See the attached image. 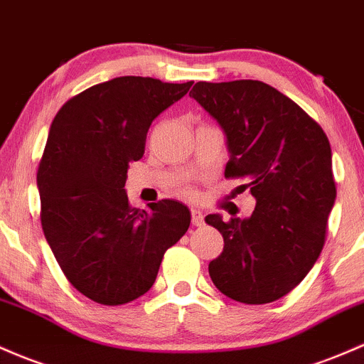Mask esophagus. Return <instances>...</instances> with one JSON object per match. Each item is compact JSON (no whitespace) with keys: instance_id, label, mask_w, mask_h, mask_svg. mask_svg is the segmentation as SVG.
Masks as SVG:
<instances>
[{"instance_id":"esophagus-1","label":"esophagus","mask_w":364,"mask_h":364,"mask_svg":"<svg viewBox=\"0 0 364 364\" xmlns=\"http://www.w3.org/2000/svg\"><path fill=\"white\" fill-rule=\"evenodd\" d=\"M191 225L193 226H202L203 225V214L200 210L191 209Z\"/></svg>"}]
</instances>
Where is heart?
Wrapping results in <instances>:
<instances>
[{"mask_svg": "<svg viewBox=\"0 0 364 364\" xmlns=\"http://www.w3.org/2000/svg\"><path fill=\"white\" fill-rule=\"evenodd\" d=\"M183 193L188 195V197H191V195H193V190H191V188H185V190H183Z\"/></svg>", "mask_w": 364, "mask_h": 364, "instance_id": "obj_1", "label": "heart"}]
</instances>
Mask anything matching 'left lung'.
<instances>
[{"mask_svg": "<svg viewBox=\"0 0 364 364\" xmlns=\"http://www.w3.org/2000/svg\"><path fill=\"white\" fill-rule=\"evenodd\" d=\"M190 97L225 129V176L257 200L249 219L209 214L225 240L210 261L215 289L243 304H267L294 290L318 261L333 207L335 178L325 131L297 103L252 79L200 81Z\"/></svg>", "mask_w": 364, "mask_h": 364, "instance_id": "8db88e82", "label": "left lung"}]
</instances>
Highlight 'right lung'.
Wrapping results in <instances>:
<instances>
[{
  "instance_id": "obj_1",
  "label": "right lung",
  "mask_w": 364,
  "mask_h": 364,
  "mask_svg": "<svg viewBox=\"0 0 364 364\" xmlns=\"http://www.w3.org/2000/svg\"><path fill=\"white\" fill-rule=\"evenodd\" d=\"M191 85L115 77L72 97L51 122L38 167L41 226L70 285L98 304L149 292L166 250L188 231V207L166 198L134 209L124 186L154 119Z\"/></svg>"
}]
</instances>
